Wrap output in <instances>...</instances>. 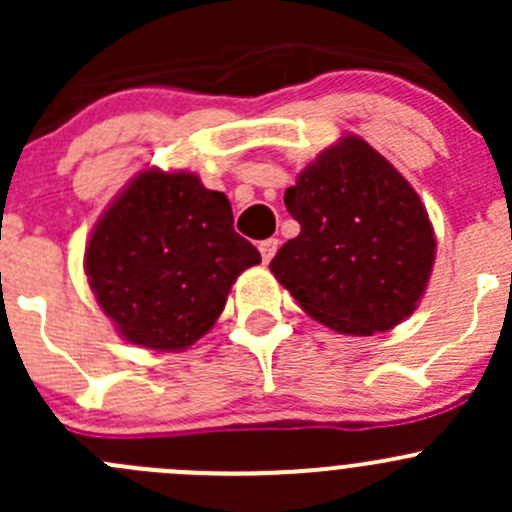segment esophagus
<instances>
[{
  "instance_id": "34e87169",
  "label": "esophagus",
  "mask_w": 512,
  "mask_h": 512,
  "mask_svg": "<svg viewBox=\"0 0 512 512\" xmlns=\"http://www.w3.org/2000/svg\"><path fill=\"white\" fill-rule=\"evenodd\" d=\"M277 247H280V240H277V237H270V240H262V242H260L262 262H270L272 257H275Z\"/></svg>"
}]
</instances>
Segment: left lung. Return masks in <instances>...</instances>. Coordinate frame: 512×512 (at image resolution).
Listing matches in <instances>:
<instances>
[{"label": "left lung", "mask_w": 512, "mask_h": 512, "mask_svg": "<svg viewBox=\"0 0 512 512\" xmlns=\"http://www.w3.org/2000/svg\"><path fill=\"white\" fill-rule=\"evenodd\" d=\"M299 235L270 262L299 307L342 334L389 332L416 309L436 237L409 180L356 136L319 153L287 188Z\"/></svg>", "instance_id": "1"}]
</instances>
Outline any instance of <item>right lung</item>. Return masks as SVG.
<instances>
[{
    "mask_svg": "<svg viewBox=\"0 0 512 512\" xmlns=\"http://www.w3.org/2000/svg\"><path fill=\"white\" fill-rule=\"evenodd\" d=\"M232 227L225 193L193 173L143 170L101 215L84 267L98 304L126 342L178 352L225 309L232 282L260 265Z\"/></svg>",
    "mask_w": 512,
    "mask_h": 512,
    "instance_id": "1",
    "label": "right lung"
}]
</instances>
